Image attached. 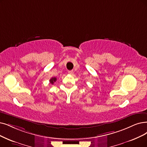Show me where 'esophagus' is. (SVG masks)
Here are the masks:
<instances>
[{"label": "esophagus", "mask_w": 147, "mask_h": 147, "mask_svg": "<svg viewBox=\"0 0 147 147\" xmlns=\"http://www.w3.org/2000/svg\"><path fill=\"white\" fill-rule=\"evenodd\" d=\"M68 74H69V75H74L73 70H69V71L68 72Z\"/></svg>", "instance_id": "34e87169"}]
</instances>
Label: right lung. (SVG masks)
Returning a JSON list of instances; mask_svg holds the SVG:
<instances>
[{"mask_svg":"<svg viewBox=\"0 0 147 147\" xmlns=\"http://www.w3.org/2000/svg\"><path fill=\"white\" fill-rule=\"evenodd\" d=\"M56 81H57V78H56L55 77H52V78L49 80L50 83L52 84H54V82H55Z\"/></svg>","mask_w":147,"mask_h":147,"instance_id":"right-lung-1","label":"right lung"}]
</instances>
